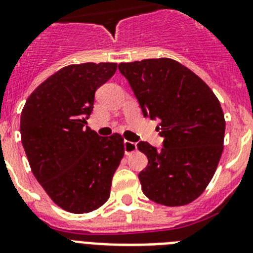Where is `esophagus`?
<instances>
[{
    "mask_svg": "<svg viewBox=\"0 0 253 253\" xmlns=\"http://www.w3.org/2000/svg\"><path fill=\"white\" fill-rule=\"evenodd\" d=\"M137 151V144L134 142H129V140H124V152L126 154L134 153Z\"/></svg>",
    "mask_w": 253,
    "mask_h": 253,
    "instance_id": "34e87169",
    "label": "esophagus"
}]
</instances>
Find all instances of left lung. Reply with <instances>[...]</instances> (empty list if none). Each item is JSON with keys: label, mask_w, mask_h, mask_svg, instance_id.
<instances>
[{"label": "left lung", "mask_w": 253, "mask_h": 253, "mask_svg": "<svg viewBox=\"0 0 253 253\" xmlns=\"http://www.w3.org/2000/svg\"><path fill=\"white\" fill-rule=\"evenodd\" d=\"M144 118L160 120L162 147L139 142L148 165L139 172L144 195L158 204L194 202L213 178L225 122L218 99L189 68L169 58L120 63Z\"/></svg>", "instance_id": "8db88e82"}]
</instances>
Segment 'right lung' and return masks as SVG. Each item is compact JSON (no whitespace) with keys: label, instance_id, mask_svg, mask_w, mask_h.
Listing matches in <instances>:
<instances>
[{"label":"right lung","instance_id":"obj_1","mask_svg":"<svg viewBox=\"0 0 253 253\" xmlns=\"http://www.w3.org/2000/svg\"><path fill=\"white\" fill-rule=\"evenodd\" d=\"M116 68V63L64 67L38 86L22 109L20 133L31 171L69 213H88L106 203L124 156L120 134L100 137L87 126L96 91Z\"/></svg>","mask_w":253,"mask_h":253}]
</instances>
